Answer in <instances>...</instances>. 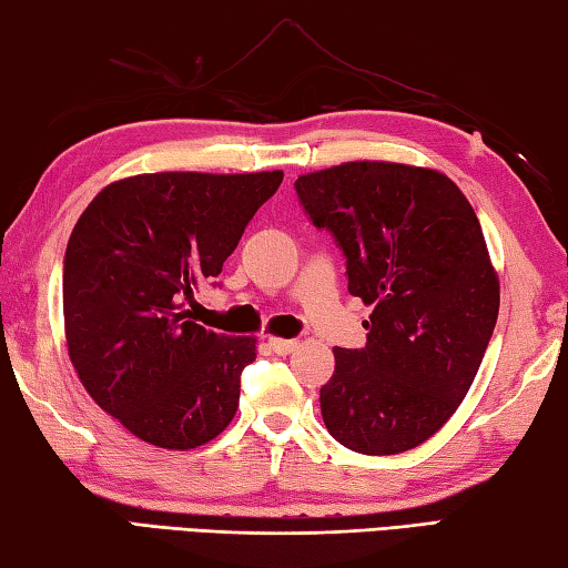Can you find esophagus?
Instances as JSON below:
<instances>
[{
  "label": "esophagus",
  "instance_id": "obj_1",
  "mask_svg": "<svg viewBox=\"0 0 568 568\" xmlns=\"http://www.w3.org/2000/svg\"><path fill=\"white\" fill-rule=\"evenodd\" d=\"M267 345H271L277 355H287L297 348V341L295 338H271L267 341Z\"/></svg>",
  "mask_w": 568,
  "mask_h": 568
}]
</instances>
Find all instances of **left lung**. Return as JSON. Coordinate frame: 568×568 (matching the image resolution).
Here are the masks:
<instances>
[{"label": "left lung", "mask_w": 568, "mask_h": 568, "mask_svg": "<svg viewBox=\"0 0 568 568\" xmlns=\"http://www.w3.org/2000/svg\"><path fill=\"white\" fill-rule=\"evenodd\" d=\"M295 190L338 240L351 295L373 305L365 348H333L325 428L365 456L416 448L466 398L496 328L501 287L474 207L444 172L386 160L307 172Z\"/></svg>", "instance_id": "left-lung-1"}]
</instances>
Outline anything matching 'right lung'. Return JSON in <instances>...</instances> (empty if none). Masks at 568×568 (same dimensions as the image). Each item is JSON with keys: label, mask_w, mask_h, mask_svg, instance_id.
Returning <instances> with one entry per match:
<instances>
[{"label": "right lung", "mask_w": 568, "mask_h": 568, "mask_svg": "<svg viewBox=\"0 0 568 568\" xmlns=\"http://www.w3.org/2000/svg\"><path fill=\"white\" fill-rule=\"evenodd\" d=\"M283 172H145L110 182L77 220L62 311L84 390L132 436L190 450L223 434L253 335L192 321L195 291L223 271Z\"/></svg>", "instance_id": "right-lung-1"}]
</instances>
